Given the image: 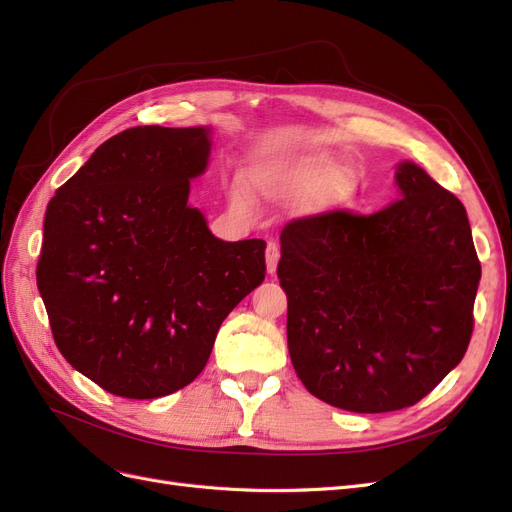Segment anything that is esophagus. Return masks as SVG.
Returning a JSON list of instances; mask_svg holds the SVG:
<instances>
[{
  "label": "esophagus",
  "mask_w": 512,
  "mask_h": 512,
  "mask_svg": "<svg viewBox=\"0 0 512 512\" xmlns=\"http://www.w3.org/2000/svg\"><path fill=\"white\" fill-rule=\"evenodd\" d=\"M265 258H267V271H269V273H275L277 262H280V245H277L275 241H269V243H267V254H265Z\"/></svg>",
  "instance_id": "obj_1"
}]
</instances>
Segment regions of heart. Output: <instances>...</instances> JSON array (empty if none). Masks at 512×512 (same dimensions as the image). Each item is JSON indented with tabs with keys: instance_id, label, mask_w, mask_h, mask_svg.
Here are the masks:
<instances>
[{
	"instance_id": "heart-1",
	"label": "heart",
	"mask_w": 512,
	"mask_h": 512,
	"mask_svg": "<svg viewBox=\"0 0 512 512\" xmlns=\"http://www.w3.org/2000/svg\"><path fill=\"white\" fill-rule=\"evenodd\" d=\"M324 168H327L324 160H303L299 164L280 168L277 173L265 175L260 183L277 194H292L309 185L305 194V209L312 213L346 205L356 194V177L344 166H333L322 174Z\"/></svg>"
}]
</instances>
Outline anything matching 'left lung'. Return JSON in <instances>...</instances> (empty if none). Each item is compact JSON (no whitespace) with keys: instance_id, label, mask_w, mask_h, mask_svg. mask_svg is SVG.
<instances>
[{"instance_id":"left-lung-1","label":"left lung","mask_w":512,"mask_h":512,"mask_svg":"<svg viewBox=\"0 0 512 512\" xmlns=\"http://www.w3.org/2000/svg\"><path fill=\"white\" fill-rule=\"evenodd\" d=\"M395 177L404 198L382 211L307 215L280 237L294 371L318 399L359 414L421 401L474 329L480 262L466 207L412 162Z\"/></svg>"}]
</instances>
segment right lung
I'll return each instance as SVG.
<instances>
[{"instance_id": "obj_1", "label": "right lung", "mask_w": 512, "mask_h": 512, "mask_svg": "<svg viewBox=\"0 0 512 512\" xmlns=\"http://www.w3.org/2000/svg\"><path fill=\"white\" fill-rule=\"evenodd\" d=\"M209 151L207 128L123 130L46 207L36 282L53 339L108 393L188 386L224 318L265 280V241L213 237L188 205Z\"/></svg>"}]
</instances>
